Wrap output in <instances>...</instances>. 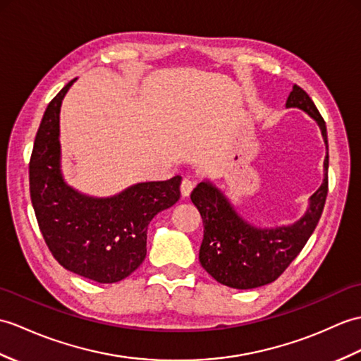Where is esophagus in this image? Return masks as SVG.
I'll return each mask as SVG.
<instances>
[{
  "label": "esophagus",
  "instance_id": "esophagus-1",
  "mask_svg": "<svg viewBox=\"0 0 361 361\" xmlns=\"http://www.w3.org/2000/svg\"><path fill=\"white\" fill-rule=\"evenodd\" d=\"M194 188H195V183L194 181H192L190 178H184L181 181V195L183 197H189L192 189H194Z\"/></svg>",
  "mask_w": 361,
  "mask_h": 361
}]
</instances>
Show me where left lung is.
I'll use <instances>...</instances> for the list:
<instances>
[{
    "label": "left lung",
    "mask_w": 361,
    "mask_h": 361,
    "mask_svg": "<svg viewBox=\"0 0 361 361\" xmlns=\"http://www.w3.org/2000/svg\"><path fill=\"white\" fill-rule=\"evenodd\" d=\"M288 107L303 109L318 123L328 149L326 123L314 102L300 86H294ZM329 152L324 158V180L311 197L303 219L276 229H257L243 221L221 192L200 183L190 194L204 226L200 263L216 281L235 289H254L275 281L288 269L315 231L328 197Z\"/></svg>",
    "instance_id": "8db88e82"
}]
</instances>
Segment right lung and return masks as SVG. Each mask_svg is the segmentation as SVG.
I'll use <instances>...</instances> for the list:
<instances>
[{"label": "right lung", "mask_w": 361, "mask_h": 361, "mask_svg": "<svg viewBox=\"0 0 361 361\" xmlns=\"http://www.w3.org/2000/svg\"><path fill=\"white\" fill-rule=\"evenodd\" d=\"M69 81L49 103L29 163L30 200L54 258L98 283L129 276L146 258L147 224L180 200L181 177L140 183L112 198H89L66 186L60 172V107Z\"/></svg>", "instance_id": "obj_1"}]
</instances>
